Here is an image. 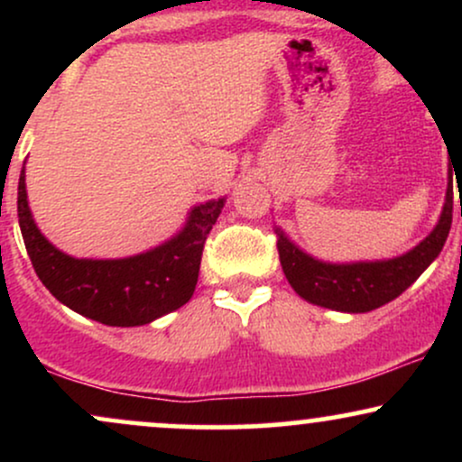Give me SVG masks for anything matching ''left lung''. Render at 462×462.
Here are the masks:
<instances>
[{"mask_svg": "<svg viewBox=\"0 0 462 462\" xmlns=\"http://www.w3.org/2000/svg\"><path fill=\"white\" fill-rule=\"evenodd\" d=\"M452 169L445 204L432 232L406 254L384 261L326 263L295 245L280 226L278 252L282 272L301 300L338 312H369L389 304L411 286L441 254L452 227Z\"/></svg>", "mask_w": 462, "mask_h": 462, "instance_id": "8db88e82", "label": "left lung"}]
</instances>
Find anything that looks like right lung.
Returning <instances> with one entry per match:
<instances>
[{
	"instance_id": "obj_1",
	"label": "right lung",
	"mask_w": 462,
	"mask_h": 462,
	"mask_svg": "<svg viewBox=\"0 0 462 462\" xmlns=\"http://www.w3.org/2000/svg\"><path fill=\"white\" fill-rule=\"evenodd\" d=\"M224 206L226 198L193 206L178 235L134 256L73 258L34 224L25 169L19 176V227L36 275L60 304L104 326H145L187 304L198 284L206 236Z\"/></svg>"
}]
</instances>
